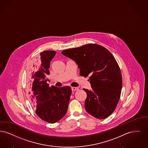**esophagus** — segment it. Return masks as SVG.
Segmentation results:
<instances>
[{
	"mask_svg": "<svg viewBox=\"0 0 148 148\" xmlns=\"http://www.w3.org/2000/svg\"><path fill=\"white\" fill-rule=\"evenodd\" d=\"M71 90L72 91H76V90H78V88L77 87H71Z\"/></svg>",
	"mask_w": 148,
	"mask_h": 148,
	"instance_id": "1",
	"label": "esophagus"
}]
</instances>
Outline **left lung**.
Segmentation results:
<instances>
[{"mask_svg": "<svg viewBox=\"0 0 148 148\" xmlns=\"http://www.w3.org/2000/svg\"><path fill=\"white\" fill-rule=\"evenodd\" d=\"M61 53L75 61L80 76H90L92 90L84 89L87 93L86 111L100 119L109 116L116 109L122 88L121 72L113 55L103 46L93 44Z\"/></svg>", "mask_w": 148, "mask_h": 148, "instance_id": "1", "label": "left lung"}]
</instances>
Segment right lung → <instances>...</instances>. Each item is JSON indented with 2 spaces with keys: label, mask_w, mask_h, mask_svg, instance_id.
I'll return each instance as SVG.
<instances>
[{
  "label": "right lung",
  "mask_w": 148,
  "mask_h": 148,
  "mask_svg": "<svg viewBox=\"0 0 148 148\" xmlns=\"http://www.w3.org/2000/svg\"><path fill=\"white\" fill-rule=\"evenodd\" d=\"M56 53L55 51L41 52L36 69L32 70L28 79L30 99L35 113L41 119L50 123L57 122L65 116L72 93L70 87L58 88L50 87L47 84L50 62Z\"/></svg>",
  "instance_id": "right-lung-1"
}]
</instances>
